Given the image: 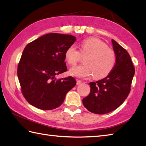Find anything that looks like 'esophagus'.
Segmentation results:
<instances>
[{"mask_svg":"<svg viewBox=\"0 0 146 146\" xmlns=\"http://www.w3.org/2000/svg\"><path fill=\"white\" fill-rule=\"evenodd\" d=\"M76 82H77V84H80L81 83V81H80L79 79H76Z\"/></svg>","mask_w":146,"mask_h":146,"instance_id":"1","label":"esophagus"}]
</instances>
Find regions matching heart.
<instances>
[{
	"instance_id": "heart-1",
	"label": "heart",
	"mask_w": 146,
	"mask_h": 146,
	"mask_svg": "<svg viewBox=\"0 0 146 146\" xmlns=\"http://www.w3.org/2000/svg\"><path fill=\"white\" fill-rule=\"evenodd\" d=\"M81 52L74 45L69 46L65 52V58L70 65H76L82 55L86 56L84 65L71 68V76L86 78L93 76L100 79L108 76L114 69L117 61L115 52L102 40L91 37L81 43Z\"/></svg>"
}]
</instances>
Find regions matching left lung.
I'll return each instance as SVG.
<instances>
[{"instance_id": "obj_1", "label": "left lung", "mask_w": 146, "mask_h": 146, "mask_svg": "<svg viewBox=\"0 0 146 146\" xmlns=\"http://www.w3.org/2000/svg\"><path fill=\"white\" fill-rule=\"evenodd\" d=\"M117 57L111 72L105 78L90 83L91 91L83 98L82 103L88 110L96 114H105L118 108L130 91L135 68L127 50L112 40Z\"/></svg>"}]
</instances>
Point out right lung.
Returning <instances> with one entry per match:
<instances>
[{"mask_svg":"<svg viewBox=\"0 0 146 146\" xmlns=\"http://www.w3.org/2000/svg\"><path fill=\"white\" fill-rule=\"evenodd\" d=\"M76 41L70 35L48 33L26 46L17 66V76L23 96L30 105L43 110L55 109L76 86L73 77H55L67 70L65 52Z\"/></svg>","mask_w":146,"mask_h":146,"instance_id":"obj_1","label":"right lung"}]
</instances>
